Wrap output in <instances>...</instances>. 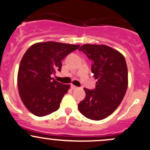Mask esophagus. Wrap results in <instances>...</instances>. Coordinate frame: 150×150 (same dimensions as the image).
I'll list each match as a JSON object with an SVG mask.
<instances>
[{
	"instance_id": "esophagus-1",
	"label": "esophagus",
	"mask_w": 150,
	"mask_h": 150,
	"mask_svg": "<svg viewBox=\"0 0 150 150\" xmlns=\"http://www.w3.org/2000/svg\"><path fill=\"white\" fill-rule=\"evenodd\" d=\"M71 88L72 89V90H76V89H78V87H76V86H75V85H71Z\"/></svg>"
}]
</instances>
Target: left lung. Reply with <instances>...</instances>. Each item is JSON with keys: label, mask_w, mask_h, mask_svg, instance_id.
I'll return each mask as SVG.
<instances>
[{"label": "left lung", "mask_w": 150, "mask_h": 150, "mask_svg": "<svg viewBox=\"0 0 150 150\" xmlns=\"http://www.w3.org/2000/svg\"><path fill=\"white\" fill-rule=\"evenodd\" d=\"M83 51L92 60V72L98 80L95 88H84L86 95L78 104L79 111L93 120H101L114 112L120 105L128 85V72L125 57L105 45L85 44Z\"/></svg>", "instance_id": "8db88e82"}]
</instances>
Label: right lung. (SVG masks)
<instances>
[{
  "instance_id": "obj_1",
  "label": "right lung",
  "mask_w": 150,
  "mask_h": 150,
  "mask_svg": "<svg viewBox=\"0 0 150 150\" xmlns=\"http://www.w3.org/2000/svg\"><path fill=\"white\" fill-rule=\"evenodd\" d=\"M79 47L50 41L35 43L28 49L20 63L18 88L31 113L42 117L59 109L70 85L60 83L51 75L61 71L62 60Z\"/></svg>"
}]
</instances>
